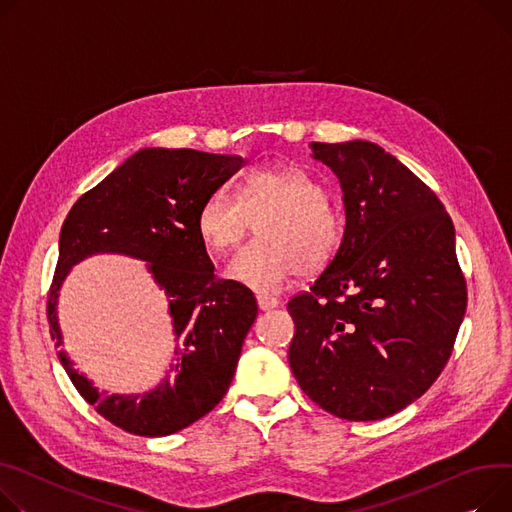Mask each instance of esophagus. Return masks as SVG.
<instances>
[{
	"instance_id": "obj_1",
	"label": "esophagus",
	"mask_w": 512,
	"mask_h": 512,
	"mask_svg": "<svg viewBox=\"0 0 512 512\" xmlns=\"http://www.w3.org/2000/svg\"><path fill=\"white\" fill-rule=\"evenodd\" d=\"M257 304L261 311H271L276 309V306L280 304V300L276 296H267V294H257Z\"/></svg>"
}]
</instances>
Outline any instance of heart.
I'll return each mask as SVG.
<instances>
[{"label": "heart", "instance_id": "1", "mask_svg": "<svg viewBox=\"0 0 512 512\" xmlns=\"http://www.w3.org/2000/svg\"><path fill=\"white\" fill-rule=\"evenodd\" d=\"M253 222L259 238L232 259L226 274L255 292H278L300 271H323L344 238V218L327 201L325 185L300 164L251 170L241 195L214 189L201 201L195 226L210 251L228 253Z\"/></svg>", "mask_w": 512, "mask_h": 512}]
</instances>
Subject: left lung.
<instances>
[{"label": "left lung", "instance_id": "obj_1", "mask_svg": "<svg viewBox=\"0 0 512 512\" xmlns=\"http://www.w3.org/2000/svg\"><path fill=\"white\" fill-rule=\"evenodd\" d=\"M344 193L342 245L288 302L290 368L325 412L383 420L422 397L451 358L467 288L455 226L434 191L381 146L313 142Z\"/></svg>", "mask_w": 512, "mask_h": 512}]
</instances>
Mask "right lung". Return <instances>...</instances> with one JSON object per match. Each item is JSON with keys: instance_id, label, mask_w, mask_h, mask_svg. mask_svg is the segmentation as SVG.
<instances>
[{"instance_id": "obj_1", "label": "right lung", "mask_w": 512, "mask_h": 512, "mask_svg": "<svg viewBox=\"0 0 512 512\" xmlns=\"http://www.w3.org/2000/svg\"><path fill=\"white\" fill-rule=\"evenodd\" d=\"M245 164L241 156L189 148H144L129 156L67 214L59 234V259L47 317L61 348L57 321L61 284L72 267L98 253L146 261L148 274L168 298L175 358L162 383L144 395H107L59 360L78 393L111 424L138 436H168L203 418L226 395L245 337L257 317L247 286L218 280L197 234V210Z\"/></svg>"}]
</instances>
